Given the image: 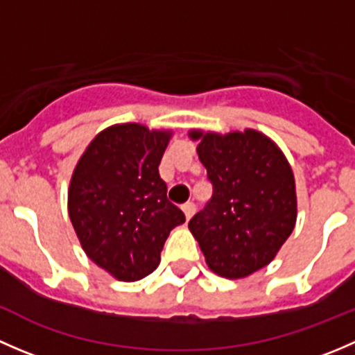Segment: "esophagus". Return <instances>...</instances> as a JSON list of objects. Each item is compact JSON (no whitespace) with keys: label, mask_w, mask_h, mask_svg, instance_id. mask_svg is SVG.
<instances>
[{"label":"esophagus","mask_w":355,"mask_h":355,"mask_svg":"<svg viewBox=\"0 0 355 355\" xmlns=\"http://www.w3.org/2000/svg\"><path fill=\"white\" fill-rule=\"evenodd\" d=\"M182 211H184L185 218H187V220H191L192 214H194V211H196V206L192 202H185L184 206H182Z\"/></svg>","instance_id":"esophagus-1"}]
</instances>
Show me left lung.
Returning a JSON list of instances; mask_svg holds the SVG:
<instances>
[{
    "label": "left lung",
    "mask_w": 355,
    "mask_h": 355,
    "mask_svg": "<svg viewBox=\"0 0 355 355\" xmlns=\"http://www.w3.org/2000/svg\"><path fill=\"white\" fill-rule=\"evenodd\" d=\"M213 184V198L189 221L207 268L239 280L268 266L297 221L295 178L284 151L263 132L189 130Z\"/></svg>",
    "instance_id": "obj_1"
}]
</instances>
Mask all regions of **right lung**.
Wrapping results in <instances>:
<instances>
[{
	"instance_id": "right-lung-1",
	"label": "right lung",
	"mask_w": 355,
	"mask_h": 355,
	"mask_svg": "<svg viewBox=\"0 0 355 355\" xmlns=\"http://www.w3.org/2000/svg\"><path fill=\"white\" fill-rule=\"evenodd\" d=\"M173 132L116 123L78 157L68 187V216L92 263L120 282L156 270L184 213L166 198L159 166Z\"/></svg>"
}]
</instances>
